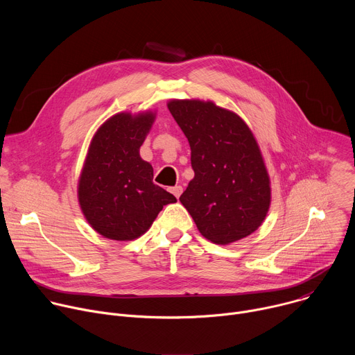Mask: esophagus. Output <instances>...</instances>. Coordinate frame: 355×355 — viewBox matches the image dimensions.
I'll list each match as a JSON object with an SVG mask.
<instances>
[{
	"instance_id": "1",
	"label": "esophagus",
	"mask_w": 355,
	"mask_h": 355,
	"mask_svg": "<svg viewBox=\"0 0 355 355\" xmlns=\"http://www.w3.org/2000/svg\"><path fill=\"white\" fill-rule=\"evenodd\" d=\"M170 191H171V193H173L175 198H180L181 193H182V187H181V185H175V187H171Z\"/></svg>"
}]
</instances>
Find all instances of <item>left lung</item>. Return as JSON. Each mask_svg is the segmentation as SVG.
Listing matches in <instances>:
<instances>
[{"mask_svg":"<svg viewBox=\"0 0 355 355\" xmlns=\"http://www.w3.org/2000/svg\"><path fill=\"white\" fill-rule=\"evenodd\" d=\"M168 110L189 141L195 177L180 200L200 234L229 244L256 232L267 216L271 189L248 126L211 101L173 99Z\"/></svg>","mask_w":355,"mask_h":355,"instance_id":"1","label":"left lung"}]
</instances>
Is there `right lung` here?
<instances>
[{"mask_svg":"<svg viewBox=\"0 0 355 355\" xmlns=\"http://www.w3.org/2000/svg\"><path fill=\"white\" fill-rule=\"evenodd\" d=\"M155 114H118L101 126L88 148L78 200L88 223L107 239L141 236L175 196L153 182V167L139 148Z\"/></svg>","mask_w":355,"mask_h":355,"instance_id":"1","label":"right lung"}]
</instances>
